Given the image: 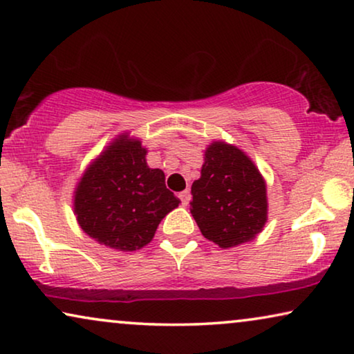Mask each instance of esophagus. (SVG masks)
<instances>
[{"label":"esophagus","mask_w":354,"mask_h":354,"mask_svg":"<svg viewBox=\"0 0 354 354\" xmlns=\"http://www.w3.org/2000/svg\"><path fill=\"white\" fill-rule=\"evenodd\" d=\"M178 198H180L182 205L187 206L188 201H190V198H192V193H190V190H188V188H187V190H183V192L178 193Z\"/></svg>","instance_id":"esophagus-1"}]
</instances>
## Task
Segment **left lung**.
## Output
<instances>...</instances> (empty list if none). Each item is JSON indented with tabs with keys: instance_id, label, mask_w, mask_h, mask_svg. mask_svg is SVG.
<instances>
[{
	"instance_id": "obj_1",
	"label": "left lung",
	"mask_w": 354,
	"mask_h": 354,
	"mask_svg": "<svg viewBox=\"0 0 354 354\" xmlns=\"http://www.w3.org/2000/svg\"><path fill=\"white\" fill-rule=\"evenodd\" d=\"M192 195L190 212L203 236L224 250L253 240L268 222L264 177L235 145L221 140L207 145Z\"/></svg>"
}]
</instances>
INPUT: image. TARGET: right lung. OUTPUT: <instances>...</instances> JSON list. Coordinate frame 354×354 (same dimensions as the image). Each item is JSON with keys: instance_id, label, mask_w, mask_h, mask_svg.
<instances>
[{"instance_id": "add662e5", "label": "right lung", "mask_w": 354, "mask_h": 354, "mask_svg": "<svg viewBox=\"0 0 354 354\" xmlns=\"http://www.w3.org/2000/svg\"><path fill=\"white\" fill-rule=\"evenodd\" d=\"M148 149L120 133L90 162L74 192V214L90 239L118 251L153 240L164 217L178 206L161 169L147 164Z\"/></svg>"}]
</instances>
